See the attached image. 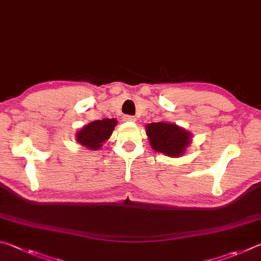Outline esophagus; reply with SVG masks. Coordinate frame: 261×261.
Here are the masks:
<instances>
[{"instance_id": "esophagus-1", "label": "esophagus", "mask_w": 261, "mask_h": 261, "mask_svg": "<svg viewBox=\"0 0 261 261\" xmlns=\"http://www.w3.org/2000/svg\"><path fill=\"white\" fill-rule=\"evenodd\" d=\"M123 120H125V121H135L136 118L134 116H128V114H126V116H123Z\"/></svg>"}]
</instances>
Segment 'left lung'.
<instances>
[{
  "mask_svg": "<svg viewBox=\"0 0 261 261\" xmlns=\"http://www.w3.org/2000/svg\"><path fill=\"white\" fill-rule=\"evenodd\" d=\"M150 144L157 152L179 157L190 143V133L175 123L151 122L145 127Z\"/></svg>",
  "mask_w": 261,
  "mask_h": 261,
  "instance_id": "obj_1",
  "label": "left lung"
}]
</instances>
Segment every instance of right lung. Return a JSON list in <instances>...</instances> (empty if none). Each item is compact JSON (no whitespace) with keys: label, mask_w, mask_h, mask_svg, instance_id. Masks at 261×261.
<instances>
[{"label":"right lung","mask_w":261,"mask_h":261,"mask_svg":"<svg viewBox=\"0 0 261 261\" xmlns=\"http://www.w3.org/2000/svg\"><path fill=\"white\" fill-rule=\"evenodd\" d=\"M117 125L116 119H102L95 120L82 127L76 134V141L90 150H98L105 141L109 140Z\"/></svg>","instance_id":"add662e5"}]
</instances>
